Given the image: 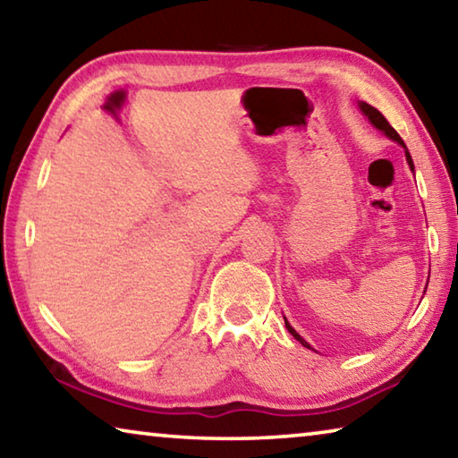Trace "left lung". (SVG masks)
I'll use <instances>...</instances> for the list:
<instances>
[{"instance_id":"left-lung-1","label":"left lung","mask_w":458,"mask_h":458,"mask_svg":"<svg viewBox=\"0 0 458 458\" xmlns=\"http://www.w3.org/2000/svg\"><path fill=\"white\" fill-rule=\"evenodd\" d=\"M360 106H361V111H363V114H366V117L371 121V125H374L376 129H379V131H384V133L387 135V137H390V139H394V141H398L400 145H404V141H402V137L398 135V131L396 129H394L392 125H390V123H387V119L384 117V114L382 113H379L377 111V108H374V106H371V105H368V103H360ZM406 147V145H404ZM406 159H408V165H410V169H414V164H412V157H410V153L406 151ZM284 325H286V329H289V333H291V335L294 337V339H297V341H301V345H305V347H309V344H307V341L303 339V337H301L299 335V333L297 331H294L293 327H291V325H289V321H286L284 319ZM309 350H311V347H309Z\"/></svg>"}]
</instances>
